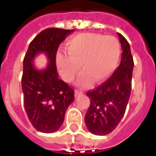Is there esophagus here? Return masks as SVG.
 I'll return each mask as SVG.
<instances>
[{
  "label": "esophagus",
  "mask_w": 156,
  "mask_h": 156,
  "mask_svg": "<svg viewBox=\"0 0 156 156\" xmlns=\"http://www.w3.org/2000/svg\"><path fill=\"white\" fill-rule=\"evenodd\" d=\"M75 97H77V96H78V95H80L81 94H83V92L82 91H80V90H75Z\"/></svg>",
  "instance_id": "34e87169"
}]
</instances>
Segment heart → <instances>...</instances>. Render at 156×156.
<instances>
[{"mask_svg":"<svg viewBox=\"0 0 156 156\" xmlns=\"http://www.w3.org/2000/svg\"><path fill=\"white\" fill-rule=\"evenodd\" d=\"M67 53L58 52L56 66L66 82L73 80L81 69L78 85L87 87L108 78L118 65L121 56L119 40L112 35L97 33H82L71 38L66 44Z\"/></svg>","mask_w":156,"mask_h":156,"instance_id":"heart-1","label":"heart"}]
</instances>
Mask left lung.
Here are the masks:
<instances>
[{"instance_id":"left-lung-1","label":"left lung","mask_w":156,"mask_h":156,"mask_svg":"<svg viewBox=\"0 0 156 156\" xmlns=\"http://www.w3.org/2000/svg\"><path fill=\"white\" fill-rule=\"evenodd\" d=\"M122 54L120 66L112 75L87 95L90 104L85 116L88 130L95 135H107L118 126L130 96L133 60L128 41L120 33Z\"/></svg>"}]
</instances>
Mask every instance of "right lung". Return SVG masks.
Instances as JSON below:
<instances>
[{
	"mask_svg": "<svg viewBox=\"0 0 156 156\" xmlns=\"http://www.w3.org/2000/svg\"><path fill=\"white\" fill-rule=\"evenodd\" d=\"M73 31L60 28L42 30L30 42L23 60L24 107L31 125L42 133H53L61 127L66 109L74 100V90L59 79L56 66L59 45ZM40 52L47 56L50 63L39 71L33 60Z\"/></svg>",
	"mask_w": 156,
	"mask_h": 156,
	"instance_id": "1",
	"label": "right lung"
}]
</instances>
